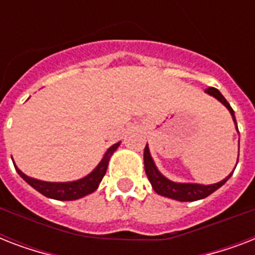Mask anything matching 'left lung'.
Here are the masks:
<instances>
[{"mask_svg": "<svg viewBox=\"0 0 255 255\" xmlns=\"http://www.w3.org/2000/svg\"><path fill=\"white\" fill-rule=\"evenodd\" d=\"M206 94L214 96L216 99L220 100L224 106H225L229 112L233 116L234 124H236V128H237V122H236V116H234L233 108L230 107V104L228 103V100L224 98L221 92L218 91L217 88L209 87L205 90ZM238 163V160H237ZM144 168H145V173L148 176V180L151 182L152 188L155 189V192L160 196H164V197L173 198V200H177V201H197V200H202V198L208 197L209 194H212L213 192L221 188L224 184H225L228 180L230 178V176L233 174V172L228 176L226 178H224L222 181L216 182V184H210V185H202V184H189V182H174L168 180L165 176L160 173L159 169L156 168L155 163H153V159H152L151 153H149V148H148V144L144 148Z\"/></svg>", "mask_w": 255, "mask_h": 255, "instance_id": "left-lung-1", "label": "left lung"}]
</instances>
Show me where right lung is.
<instances>
[{"label": "right lung", "instance_id": "1", "mask_svg": "<svg viewBox=\"0 0 255 255\" xmlns=\"http://www.w3.org/2000/svg\"><path fill=\"white\" fill-rule=\"evenodd\" d=\"M120 145L119 143L114 144L112 147L107 149V152L104 153L103 159L98 164V167L92 170L91 173L87 174L86 177L77 180V181H70V182H47V181H41L37 178H31L29 176H26L23 172L18 169L17 165L15 170L18 174L25 180L29 185H31L35 190H38L39 193L49 198H54V200H59V201H73V200H78L87 196V194L92 193L98 189L102 178L104 177V174L107 172L108 161L111 159L112 153L118 149Z\"/></svg>", "mask_w": 255, "mask_h": 255}]
</instances>
